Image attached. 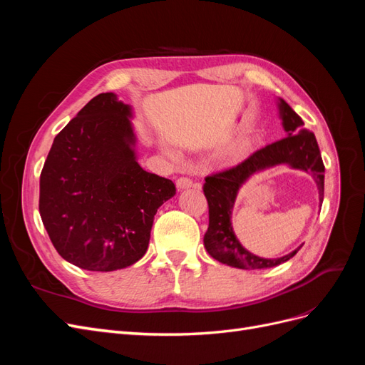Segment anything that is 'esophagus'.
Segmentation results:
<instances>
[{
  "mask_svg": "<svg viewBox=\"0 0 365 365\" xmlns=\"http://www.w3.org/2000/svg\"><path fill=\"white\" fill-rule=\"evenodd\" d=\"M176 185H178V189H189V187L193 185V180L189 178V176H180L176 180Z\"/></svg>",
  "mask_w": 365,
  "mask_h": 365,
  "instance_id": "esophagus-1",
  "label": "esophagus"
}]
</instances>
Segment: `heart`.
<instances>
[{"instance_id":"b5f03b06","label":"heart","mask_w":365,"mask_h":365,"mask_svg":"<svg viewBox=\"0 0 365 365\" xmlns=\"http://www.w3.org/2000/svg\"><path fill=\"white\" fill-rule=\"evenodd\" d=\"M245 150H247V143L245 141H239V143H236L235 146H231L230 153L233 157H237V155H242V153H244Z\"/></svg>"}]
</instances>
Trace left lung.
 <instances>
[{"label": "left lung", "mask_w": 365, "mask_h": 365, "mask_svg": "<svg viewBox=\"0 0 365 365\" xmlns=\"http://www.w3.org/2000/svg\"><path fill=\"white\" fill-rule=\"evenodd\" d=\"M280 115L286 135L279 141L264 146L240 161L233 168L205 176L202 185L208 202V230L204 236V245L210 256L220 263L240 269H263L277 267L294 257L297 251L280 259H262L254 256L240 245L231 227L233 210L239 187L252 173L271 168L275 164H289L294 169L311 172L319 190V201L324 197V164L314 132L304 129V121L294 109L280 98Z\"/></svg>", "instance_id": "8db88e82"}]
</instances>
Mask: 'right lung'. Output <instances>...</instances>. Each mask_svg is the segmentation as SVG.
Masks as SVG:
<instances>
[{
	"label": "right lung",
	"mask_w": 365,
	"mask_h": 365,
	"mask_svg": "<svg viewBox=\"0 0 365 365\" xmlns=\"http://www.w3.org/2000/svg\"><path fill=\"white\" fill-rule=\"evenodd\" d=\"M130 108L113 93L88 102L53 141L39 213L53 247L88 271L130 267L148 250L153 216L175 184L135 160Z\"/></svg>",
	"instance_id": "add662e5"
}]
</instances>
